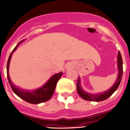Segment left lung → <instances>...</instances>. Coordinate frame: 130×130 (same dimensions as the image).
Segmentation results:
<instances>
[{
  "label": "left lung",
  "instance_id": "obj_1",
  "mask_svg": "<svg viewBox=\"0 0 130 130\" xmlns=\"http://www.w3.org/2000/svg\"><path fill=\"white\" fill-rule=\"evenodd\" d=\"M118 76L117 78V80L114 83L112 87H111L109 90L107 91H105L104 92H101L99 94H92L90 93L85 92L82 89L81 86V82H80V77L78 78V81H77V91H78V94L80 95V97L82 98L84 100H87V101H93V102H100L108 99V98L111 96L116 90L119 85L121 82L122 78V75H123V61H122V58L121 56L120 52H118Z\"/></svg>",
  "mask_w": 130,
  "mask_h": 130
}]
</instances>
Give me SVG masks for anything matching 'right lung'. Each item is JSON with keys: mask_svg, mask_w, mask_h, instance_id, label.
<instances>
[{"mask_svg": "<svg viewBox=\"0 0 130 130\" xmlns=\"http://www.w3.org/2000/svg\"><path fill=\"white\" fill-rule=\"evenodd\" d=\"M22 41H24V40H22L21 42H20L17 45V46L14 48V50H12V52H11V54H10L8 62H7V66H6V69H7V78H8V82H9V84L10 86V87H11L12 91L19 98H20L21 99L26 101V102L30 103V104H40V103L48 101V100H49L51 98V97H52L54 94V92L55 90L56 84H57L59 79L62 76L63 72H61L56 74L54 76H52L48 80V82L45 84L44 85L40 87V88L34 90H24V89L19 88L17 86H16L12 82L10 78L9 73H8L9 64L10 61V59H11L12 57V54L16 50L18 46Z\"/></svg>", "mask_w": 130, "mask_h": 130, "instance_id": "right-lung-1", "label": "right lung"}]
</instances>
